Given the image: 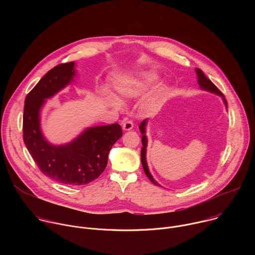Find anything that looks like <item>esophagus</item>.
<instances>
[{
    "instance_id": "1",
    "label": "esophagus",
    "mask_w": 255,
    "mask_h": 255,
    "mask_svg": "<svg viewBox=\"0 0 255 255\" xmlns=\"http://www.w3.org/2000/svg\"><path fill=\"white\" fill-rule=\"evenodd\" d=\"M133 122L132 121H125L124 123H123V125H122V127H123V130L124 131H130V130H132L133 129Z\"/></svg>"
}]
</instances>
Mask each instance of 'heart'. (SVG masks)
Here are the masks:
<instances>
[{
	"instance_id": "obj_1",
	"label": "heart",
	"mask_w": 255,
	"mask_h": 255,
	"mask_svg": "<svg viewBox=\"0 0 255 255\" xmlns=\"http://www.w3.org/2000/svg\"><path fill=\"white\" fill-rule=\"evenodd\" d=\"M158 78V75L152 71L144 72L138 76L125 77L117 82L116 89L118 94L125 99H137L146 93L157 82ZM157 92L158 94H162L163 89L159 88ZM108 100L112 107L117 110H121L123 105L119 100L111 95L108 96Z\"/></svg>"
}]
</instances>
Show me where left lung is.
I'll return each mask as SVG.
<instances>
[{
	"label": "left lung",
	"instance_id": "left-lung-1",
	"mask_svg": "<svg viewBox=\"0 0 255 255\" xmlns=\"http://www.w3.org/2000/svg\"><path fill=\"white\" fill-rule=\"evenodd\" d=\"M196 74H197V78H198V85L200 87V89L202 91H206V92H209V93H212V94H215L217 96H219L222 98V101L227 109V102L224 98V95L217 89V87L204 75V72L199 69V68H196ZM147 124H148V119H145L143 120L140 125H139V130H140V133L142 134V138H141V141H142V145L143 147L141 148V163H142V166H143V169H144V172L145 174L147 175V177L151 180V183L154 184L155 186H158V187H161L162 186L157 183V181L153 178L152 174L150 173L149 171V168H148V164H147V160H146V153H147V144H148V139H147V136H146V127H147Z\"/></svg>",
	"mask_w": 255,
	"mask_h": 255
}]
</instances>
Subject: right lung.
<instances>
[{
  "label": "right lung",
  "instance_id": "obj_1",
  "mask_svg": "<svg viewBox=\"0 0 255 255\" xmlns=\"http://www.w3.org/2000/svg\"><path fill=\"white\" fill-rule=\"evenodd\" d=\"M78 76L74 61L59 64L38 82L25 99L23 138L32 158L43 174L59 184L87 185L105 170L113 145L122 137L119 124L93 126L63 144H53L41 129V110Z\"/></svg>",
  "mask_w": 255,
  "mask_h": 255
}]
</instances>
